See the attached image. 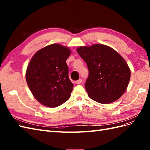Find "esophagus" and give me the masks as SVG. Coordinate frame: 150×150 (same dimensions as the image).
Instances as JSON below:
<instances>
[{
	"label": "esophagus",
	"instance_id": "34e87169",
	"mask_svg": "<svg viewBox=\"0 0 150 150\" xmlns=\"http://www.w3.org/2000/svg\"><path fill=\"white\" fill-rule=\"evenodd\" d=\"M82 82V79H79V80H76V82H75V83H76V84H80Z\"/></svg>",
	"mask_w": 150,
	"mask_h": 150
}]
</instances>
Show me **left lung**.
I'll return each instance as SVG.
<instances>
[{
	"instance_id": "8db88e82",
	"label": "left lung",
	"mask_w": 150,
	"mask_h": 150,
	"mask_svg": "<svg viewBox=\"0 0 150 150\" xmlns=\"http://www.w3.org/2000/svg\"><path fill=\"white\" fill-rule=\"evenodd\" d=\"M76 51L88 69L85 87L89 97L100 104L112 103L119 99L131 76L124 58L114 49L101 44L81 46Z\"/></svg>"
}]
</instances>
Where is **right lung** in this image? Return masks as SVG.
Wrapping results in <instances>:
<instances>
[{"instance_id": "obj_1", "label": "right lung", "mask_w": 150, "mask_h": 150, "mask_svg": "<svg viewBox=\"0 0 150 150\" xmlns=\"http://www.w3.org/2000/svg\"><path fill=\"white\" fill-rule=\"evenodd\" d=\"M67 47L53 44L41 49L30 61L25 79L33 95L40 103L56 108L69 99L74 88L68 76Z\"/></svg>"}]
</instances>
